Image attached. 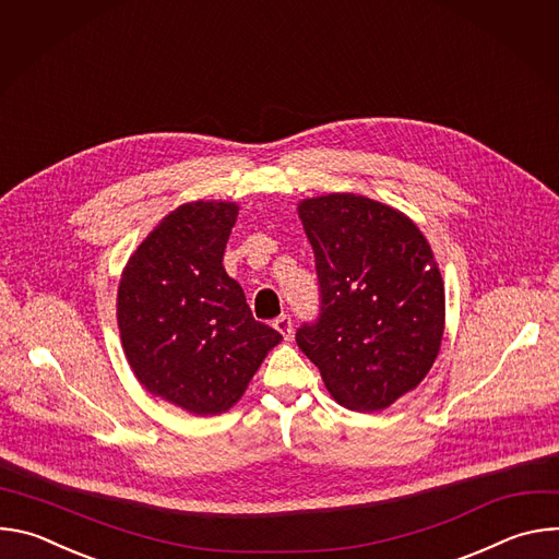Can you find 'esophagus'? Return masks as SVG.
<instances>
[{"mask_svg": "<svg viewBox=\"0 0 559 559\" xmlns=\"http://www.w3.org/2000/svg\"><path fill=\"white\" fill-rule=\"evenodd\" d=\"M274 328H276V332L285 338V341H289L292 338V318L287 316V313H283V316H278L276 321H274Z\"/></svg>", "mask_w": 559, "mask_h": 559, "instance_id": "esophagus-1", "label": "esophagus"}]
</instances>
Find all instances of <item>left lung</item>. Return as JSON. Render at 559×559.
<instances>
[{"instance_id": "left-lung-1", "label": "left lung", "mask_w": 559, "mask_h": 559, "mask_svg": "<svg viewBox=\"0 0 559 559\" xmlns=\"http://www.w3.org/2000/svg\"><path fill=\"white\" fill-rule=\"evenodd\" d=\"M321 289L296 332L334 401L380 412L429 373L444 334V283L418 225L360 194L298 203Z\"/></svg>"}]
</instances>
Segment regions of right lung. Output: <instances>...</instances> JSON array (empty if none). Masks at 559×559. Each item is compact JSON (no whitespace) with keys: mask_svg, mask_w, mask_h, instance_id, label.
Instances as JSON below:
<instances>
[{"mask_svg":"<svg viewBox=\"0 0 559 559\" xmlns=\"http://www.w3.org/2000/svg\"><path fill=\"white\" fill-rule=\"evenodd\" d=\"M238 205L194 201L158 223L130 257L117 323L139 382L194 416L238 403L283 336L254 321L246 294L223 267Z\"/></svg>","mask_w":559,"mask_h":559,"instance_id":"right-lung-1","label":"right lung"}]
</instances>
